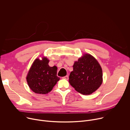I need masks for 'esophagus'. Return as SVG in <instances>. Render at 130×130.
<instances>
[{"label": "esophagus", "instance_id": "1", "mask_svg": "<svg viewBox=\"0 0 130 130\" xmlns=\"http://www.w3.org/2000/svg\"><path fill=\"white\" fill-rule=\"evenodd\" d=\"M62 78H63V79H65L68 80V79H69V76H68V75H67V76H65L63 77H62Z\"/></svg>", "mask_w": 130, "mask_h": 130}]
</instances>
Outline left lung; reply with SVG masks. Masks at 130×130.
Segmentation results:
<instances>
[{
	"mask_svg": "<svg viewBox=\"0 0 130 130\" xmlns=\"http://www.w3.org/2000/svg\"><path fill=\"white\" fill-rule=\"evenodd\" d=\"M73 67V71L70 74L69 82L77 92L90 94L102 84V68L90 54H85L74 62Z\"/></svg>",
	"mask_w": 130,
	"mask_h": 130,
	"instance_id": "8db88e82",
	"label": "left lung"
}]
</instances>
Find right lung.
I'll list each match as a JSON object with an SVG mask.
<instances>
[{
	"label": "right lung",
	"mask_w": 130,
	"mask_h": 130,
	"mask_svg": "<svg viewBox=\"0 0 130 130\" xmlns=\"http://www.w3.org/2000/svg\"><path fill=\"white\" fill-rule=\"evenodd\" d=\"M46 57L42 60L36 59L30 68L26 77L29 87L38 94L50 92L60 78L57 76V68L51 67Z\"/></svg>",
	"instance_id": "add662e5"
}]
</instances>
